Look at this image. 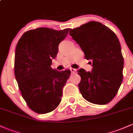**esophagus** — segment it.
Instances as JSON below:
<instances>
[{"label": "esophagus", "mask_w": 133, "mask_h": 133, "mask_svg": "<svg viewBox=\"0 0 133 133\" xmlns=\"http://www.w3.org/2000/svg\"><path fill=\"white\" fill-rule=\"evenodd\" d=\"M70 70H71V72H72V74H75V73H76L77 70L76 69H74V68H70Z\"/></svg>", "instance_id": "1"}]
</instances>
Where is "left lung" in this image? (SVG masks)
<instances>
[{
	"instance_id": "8db88e82",
	"label": "left lung",
	"mask_w": 133,
	"mask_h": 133,
	"mask_svg": "<svg viewBox=\"0 0 133 133\" xmlns=\"http://www.w3.org/2000/svg\"><path fill=\"white\" fill-rule=\"evenodd\" d=\"M69 34L80 45L85 59L92 62V72L78 70L81 95L92 103L107 104L117 95L123 79L124 58L117 37L97 21L70 29Z\"/></svg>"
}]
</instances>
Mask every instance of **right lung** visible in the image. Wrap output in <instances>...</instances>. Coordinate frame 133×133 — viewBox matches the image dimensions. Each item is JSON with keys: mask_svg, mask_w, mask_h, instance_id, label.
I'll return each instance as SVG.
<instances>
[{"mask_svg": "<svg viewBox=\"0 0 133 133\" xmlns=\"http://www.w3.org/2000/svg\"><path fill=\"white\" fill-rule=\"evenodd\" d=\"M69 28L56 30L38 28L21 36L15 51V75L21 95L29 108L38 114L53 111L61 100L63 88L70 70L58 72L51 67L58 45Z\"/></svg>", "mask_w": 133, "mask_h": 133, "instance_id": "obj_1", "label": "right lung"}]
</instances>
